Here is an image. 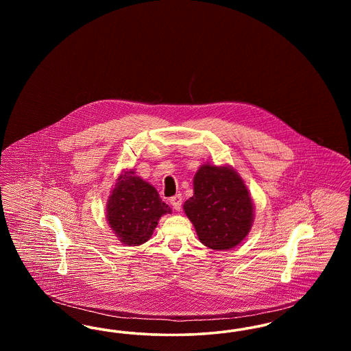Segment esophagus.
Wrapping results in <instances>:
<instances>
[{"instance_id": "1", "label": "esophagus", "mask_w": 351, "mask_h": 351, "mask_svg": "<svg viewBox=\"0 0 351 351\" xmlns=\"http://www.w3.org/2000/svg\"><path fill=\"white\" fill-rule=\"evenodd\" d=\"M171 205L175 210H180L182 209V205H183V197L182 195H176L173 197H171Z\"/></svg>"}]
</instances>
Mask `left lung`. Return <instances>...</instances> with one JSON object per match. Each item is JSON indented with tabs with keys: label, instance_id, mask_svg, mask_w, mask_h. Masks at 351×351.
Listing matches in <instances>:
<instances>
[{
	"label": "left lung",
	"instance_id": "left-lung-1",
	"mask_svg": "<svg viewBox=\"0 0 351 351\" xmlns=\"http://www.w3.org/2000/svg\"><path fill=\"white\" fill-rule=\"evenodd\" d=\"M201 243L230 250L250 232L254 204L247 186L233 167L202 165L193 178V196L184 202Z\"/></svg>",
	"mask_w": 351,
	"mask_h": 351
}]
</instances>
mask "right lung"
Returning <instances> with one entry per match:
<instances>
[{
    "label": "right lung",
    "instance_id": "add662e5",
    "mask_svg": "<svg viewBox=\"0 0 351 351\" xmlns=\"http://www.w3.org/2000/svg\"><path fill=\"white\" fill-rule=\"evenodd\" d=\"M171 213L158 191L151 184L123 171L110 192L106 204V218L118 239L126 246H138L147 242L158 221Z\"/></svg>",
    "mask_w": 351,
    "mask_h": 351
}]
</instances>
